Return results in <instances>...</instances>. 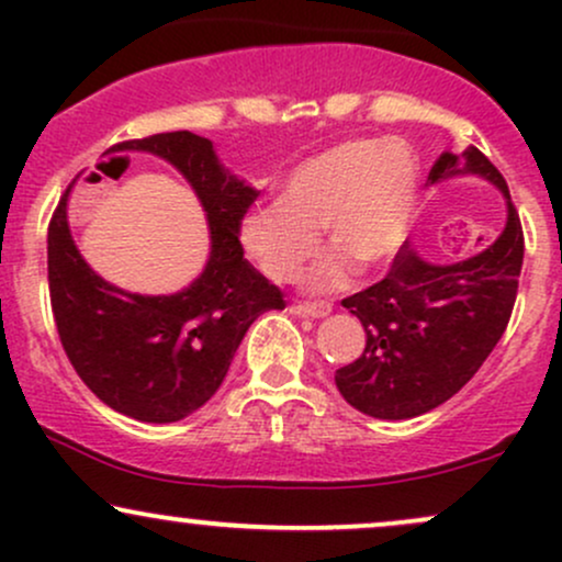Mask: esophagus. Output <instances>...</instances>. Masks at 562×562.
I'll return each mask as SVG.
<instances>
[{
	"label": "esophagus",
	"mask_w": 562,
	"mask_h": 562,
	"mask_svg": "<svg viewBox=\"0 0 562 562\" xmlns=\"http://www.w3.org/2000/svg\"><path fill=\"white\" fill-rule=\"evenodd\" d=\"M295 312L303 314V317L322 319V317H327V314L333 312V306H330V303H325V301H303V303H299V306H295Z\"/></svg>",
	"instance_id": "esophagus-1"
}]
</instances>
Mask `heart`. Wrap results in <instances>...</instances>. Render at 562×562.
Here are the masks:
<instances>
[{"mask_svg":"<svg viewBox=\"0 0 562 562\" xmlns=\"http://www.w3.org/2000/svg\"><path fill=\"white\" fill-rule=\"evenodd\" d=\"M417 195V160L396 139H344L303 158L285 173L280 203L243 218V243L274 282H288L317 254L319 232L333 256L306 277L333 290L348 269L372 272L396 254Z\"/></svg>","mask_w":562,"mask_h":562,"instance_id":"b5f03b06","label":"heart"}]
</instances>
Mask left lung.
Segmentation results:
<instances>
[{
	"instance_id": "1",
	"label": "left lung",
	"mask_w": 562,
	"mask_h": 562,
	"mask_svg": "<svg viewBox=\"0 0 562 562\" xmlns=\"http://www.w3.org/2000/svg\"><path fill=\"white\" fill-rule=\"evenodd\" d=\"M475 173L507 200L502 235L457 263H430L398 250L389 274L344 306L362 322L367 344L357 362L335 372L340 396L378 420H409L454 396L499 344L524 267V227L507 182L479 147L443 153L428 182Z\"/></svg>"
}]
</instances>
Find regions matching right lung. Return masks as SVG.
I'll return each instance as SVG.
<instances>
[{
	"instance_id": "1",
	"label": "right lung",
	"mask_w": 562,
	"mask_h": 562,
	"mask_svg": "<svg viewBox=\"0 0 562 562\" xmlns=\"http://www.w3.org/2000/svg\"><path fill=\"white\" fill-rule=\"evenodd\" d=\"M115 150L153 153L190 182L209 216V261L192 285L171 295L111 285L70 237L68 187L47 235L57 335L100 402L142 423H177L214 396L248 327L285 301L243 259L240 224L256 190L218 164L214 142L166 132L121 142Z\"/></svg>"
}]
</instances>
